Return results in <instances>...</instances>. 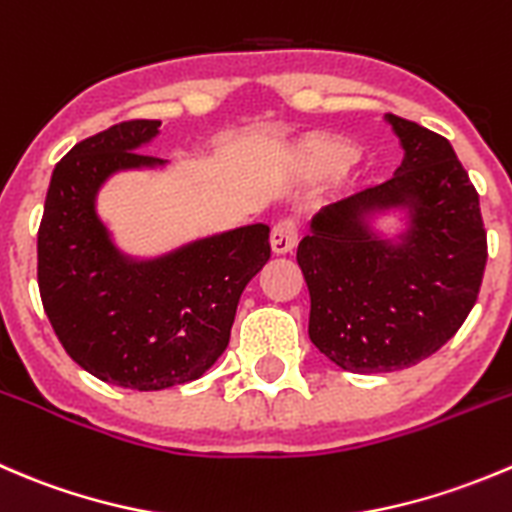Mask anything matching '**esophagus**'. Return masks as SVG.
<instances>
[{"label": "esophagus", "mask_w": 512, "mask_h": 512, "mask_svg": "<svg viewBox=\"0 0 512 512\" xmlns=\"http://www.w3.org/2000/svg\"><path fill=\"white\" fill-rule=\"evenodd\" d=\"M270 245L275 255H287V252L295 250L297 245V222L285 217V220L277 222L272 227V235H270Z\"/></svg>", "instance_id": "obj_1"}]
</instances>
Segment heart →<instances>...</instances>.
<instances>
[{"instance_id":"obj_1","label":"heart","mask_w":512,"mask_h":512,"mask_svg":"<svg viewBox=\"0 0 512 512\" xmlns=\"http://www.w3.org/2000/svg\"><path fill=\"white\" fill-rule=\"evenodd\" d=\"M355 147L342 140H322L310 147L307 160L317 172H340L355 160Z\"/></svg>"}]
</instances>
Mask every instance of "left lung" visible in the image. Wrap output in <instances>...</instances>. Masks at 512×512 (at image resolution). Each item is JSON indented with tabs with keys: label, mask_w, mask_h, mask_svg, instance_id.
Segmentation results:
<instances>
[{
	"label": "left lung",
	"mask_w": 512,
	"mask_h": 512,
	"mask_svg": "<svg viewBox=\"0 0 512 512\" xmlns=\"http://www.w3.org/2000/svg\"><path fill=\"white\" fill-rule=\"evenodd\" d=\"M405 157L390 180L322 207L297 247L310 340L337 367L393 372L438 352L478 300L488 240L480 200L445 137L388 114ZM408 206L404 242L380 241L377 211Z\"/></svg>",
	"instance_id": "8db88e82"
}]
</instances>
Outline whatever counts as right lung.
Listing matches in <instances>:
<instances>
[{"instance_id":"right-lung-1","label":"right lung","mask_w":512,"mask_h":512,"mask_svg":"<svg viewBox=\"0 0 512 512\" xmlns=\"http://www.w3.org/2000/svg\"><path fill=\"white\" fill-rule=\"evenodd\" d=\"M157 119H130L57 162L37 232L44 312L67 355L104 382L165 390L205 375L230 342L237 302L270 260V227L205 237L157 260L124 257L94 212L109 175L162 160L137 147Z\"/></svg>"}]
</instances>
